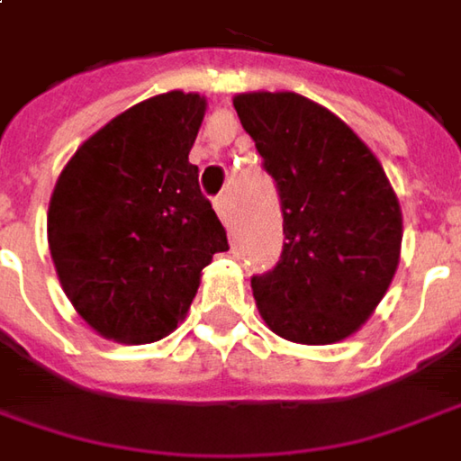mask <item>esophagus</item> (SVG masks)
<instances>
[{
  "label": "esophagus",
  "instance_id": "esophagus-1",
  "mask_svg": "<svg viewBox=\"0 0 461 461\" xmlns=\"http://www.w3.org/2000/svg\"><path fill=\"white\" fill-rule=\"evenodd\" d=\"M214 209H216V214H219V219L230 227L231 224V201L227 194H221V196H216L214 199Z\"/></svg>",
  "mask_w": 461,
  "mask_h": 461
}]
</instances>
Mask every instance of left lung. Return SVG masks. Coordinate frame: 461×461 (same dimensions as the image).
<instances>
[{
  "label": "left lung",
  "instance_id": "obj_1",
  "mask_svg": "<svg viewBox=\"0 0 461 461\" xmlns=\"http://www.w3.org/2000/svg\"><path fill=\"white\" fill-rule=\"evenodd\" d=\"M234 109L283 212L280 260L252 276L262 319L283 339L341 341L370 319L398 267L403 224L385 170L306 96L240 94Z\"/></svg>",
  "mask_w": 461,
  "mask_h": 461
}]
</instances>
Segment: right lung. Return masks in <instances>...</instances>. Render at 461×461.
Instances as JSON below:
<instances>
[{
	"label": "right lung",
	"instance_id": "add662e5",
	"mask_svg": "<svg viewBox=\"0 0 461 461\" xmlns=\"http://www.w3.org/2000/svg\"><path fill=\"white\" fill-rule=\"evenodd\" d=\"M206 102L167 91L135 104L76 150L48 209V242L76 311L117 341L170 334L201 270L230 249L188 152Z\"/></svg>",
	"mask_w": 461,
	"mask_h": 461
}]
</instances>
